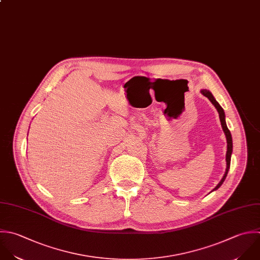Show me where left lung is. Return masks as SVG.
I'll return each mask as SVG.
<instances>
[{
    "mask_svg": "<svg viewBox=\"0 0 260 260\" xmlns=\"http://www.w3.org/2000/svg\"><path fill=\"white\" fill-rule=\"evenodd\" d=\"M202 94L206 97L209 98V100L214 104V106L217 108L218 112H219V116H220V121H221V124H222V127H223V131L225 133V136H226V139H227V153H226V162H227V168H226V171H225V174L222 178V180L218 183V185L214 188V190H217L222 184L223 182L225 181L226 177H227V174H228V171L230 169V163H231V155H232V152H233V142H232V136H231V133L226 124V119H225V112H224V109L221 107V105L217 102V100L215 99V97L213 96V94L209 91V90H206V89H203L202 91Z\"/></svg>",
    "mask_w": 260,
    "mask_h": 260,
    "instance_id": "1",
    "label": "left lung"
}]
</instances>
